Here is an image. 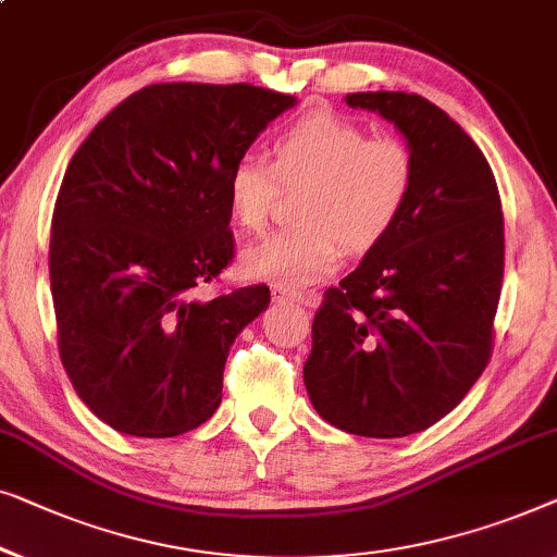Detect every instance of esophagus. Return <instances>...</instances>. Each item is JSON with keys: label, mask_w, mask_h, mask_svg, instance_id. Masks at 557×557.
Segmentation results:
<instances>
[{"label": "esophagus", "mask_w": 557, "mask_h": 557, "mask_svg": "<svg viewBox=\"0 0 557 557\" xmlns=\"http://www.w3.org/2000/svg\"><path fill=\"white\" fill-rule=\"evenodd\" d=\"M272 300L275 302H300V305H312V295L302 293L297 287L287 285H272Z\"/></svg>", "instance_id": "esophagus-1"}]
</instances>
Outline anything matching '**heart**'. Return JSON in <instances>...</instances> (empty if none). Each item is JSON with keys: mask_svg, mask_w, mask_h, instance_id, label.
Masks as SVG:
<instances>
[{"mask_svg": "<svg viewBox=\"0 0 557 557\" xmlns=\"http://www.w3.org/2000/svg\"><path fill=\"white\" fill-rule=\"evenodd\" d=\"M417 186V156L394 136H371L333 111H315L277 131L268 159L242 153L226 171V203L247 234L268 226L280 189H300L293 224L249 247L247 275L308 285L346 252H368L401 219Z\"/></svg>", "mask_w": 557, "mask_h": 557, "instance_id": "heart-1", "label": "heart"}]
</instances>
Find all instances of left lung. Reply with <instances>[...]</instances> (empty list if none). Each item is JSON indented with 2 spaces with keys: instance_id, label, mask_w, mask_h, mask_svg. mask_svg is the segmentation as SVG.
Segmentation results:
<instances>
[{
  "instance_id": "1",
  "label": "left lung",
  "mask_w": 557,
  "mask_h": 557,
  "mask_svg": "<svg viewBox=\"0 0 557 557\" xmlns=\"http://www.w3.org/2000/svg\"><path fill=\"white\" fill-rule=\"evenodd\" d=\"M409 140L417 186L363 262L327 287L302 379L315 411L348 434L424 432L492 358L505 275L497 182L472 138L417 92H348Z\"/></svg>"
}]
</instances>
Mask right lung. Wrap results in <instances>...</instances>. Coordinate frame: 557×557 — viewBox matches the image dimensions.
I'll return each instance as SVG.
<instances>
[{
	"mask_svg": "<svg viewBox=\"0 0 557 557\" xmlns=\"http://www.w3.org/2000/svg\"><path fill=\"white\" fill-rule=\"evenodd\" d=\"M293 103L249 83L146 85L70 159L50 232L58 350L115 432L178 436L222 404L226 356L270 287H197L234 260L226 171Z\"/></svg>",
	"mask_w": 557,
	"mask_h": 557,
	"instance_id": "right-lung-1",
	"label": "right lung"
}]
</instances>
